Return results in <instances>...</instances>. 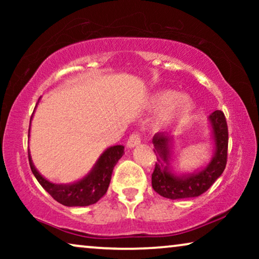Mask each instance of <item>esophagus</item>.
Returning a JSON list of instances; mask_svg holds the SVG:
<instances>
[{
  "mask_svg": "<svg viewBox=\"0 0 259 259\" xmlns=\"http://www.w3.org/2000/svg\"><path fill=\"white\" fill-rule=\"evenodd\" d=\"M141 143V136L140 133L138 132H134L130 136L128 140H127V147L128 148H132V147H136L138 146Z\"/></svg>",
  "mask_w": 259,
  "mask_h": 259,
  "instance_id": "34e87169",
  "label": "esophagus"
}]
</instances>
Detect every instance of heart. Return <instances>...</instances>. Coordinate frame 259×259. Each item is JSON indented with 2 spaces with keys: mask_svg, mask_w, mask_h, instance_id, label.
<instances>
[{
  "mask_svg": "<svg viewBox=\"0 0 259 259\" xmlns=\"http://www.w3.org/2000/svg\"><path fill=\"white\" fill-rule=\"evenodd\" d=\"M151 104L155 109L165 108L162 114V122H171L176 120H182L189 114L192 108V101L189 95L186 94H176L173 91H161L152 98Z\"/></svg>",
  "mask_w": 259,
  "mask_h": 259,
  "instance_id": "b5f03b06",
  "label": "heart"
}]
</instances>
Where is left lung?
Listing matches in <instances>:
<instances>
[{
    "mask_svg": "<svg viewBox=\"0 0 259 259\" xmlns=\"http://www.w3.org/2000/svg\"><path fill=\"white\" fill-rule=\"evenodd\" d=\"M210 121L213 130L215 144L214 157L200 172L191 176L176 177L168 169L169 159V138L164 133H157L153 137V144L159 154L152 173V187L155 192L168 199H183V198L198 197L210 189L222 173L224 172L228 161L229 131L224 113L214 111L210 115Z\"/></svg>",
    "mask_w": 259,
    "mask_h": 259,
    "instance_id": "1",
    "label": "left lung"
}]
</instances>
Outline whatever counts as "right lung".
I'll return each instance as SVG.
<instances>
[{
    "label": "right lung",
    "mask_w": 259,
    "mask_h": 259,
    "mask_svg": "<svg viewBox=\"0 0 259 259\" xmlns=\"http://www.w3.org/2000/svg\"><path fill=\"white\" fill-rule=\"evenodd\" d=\"M123 150L125 147L122 145L107 148L99 158L90 175L81 179L80 182L69 184V185H59V184L48 182L34 167L29 153H28V159H29L31 172L35 178L56 201L65 206H88V205L97 203L107 192L113 168L125 153Z\"/></svg>",
    "instance_id": "obj_1"
}]
</instances>
